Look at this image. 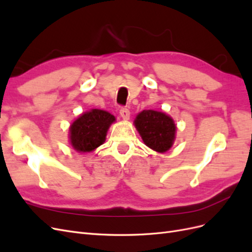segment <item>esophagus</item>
<instances>
[{
    "mask_svg": "<svg viewBox=\"0 0 252 252\" xmlns=\"http://www.w3.org/2000/svg\"><path fill=\"white\" fill-rule=\"evenodd\" d=\"M120 116L124 121H128L129 118H130V112H129V110L127 108H121Z\"/></svg>",
    "mask_w": 252,
    "mask_h": 252,
    "instance_id": "34e87169",
    "label": "esophagus"
}]
</instances>
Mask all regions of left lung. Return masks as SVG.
Segmentation results:
<instances>
[{
	"mask_svg": "<svg viewBox=\"0 0 252 252\" xmlns=\"http://www.w3.org/2000/svg\"><path fill=\"white\" fill-rule=\"evenodd\" d=\"M133 124L144 144L150 149L164 154L172 147L177 125L168 114L152 109L143 110L135 117Z\"/></svg>",
	"mask_w": 252,
	"mask_h": 252,
	"instance_id": "left-lung-1",
	"label": "left lung"
}]
</instances>
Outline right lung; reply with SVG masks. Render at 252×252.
<instances>
[{
    "mask_svg": "<svg viewBox=\"0 0 252 252\" xmlns=\"http://www.w3.org/2000/svg\"><path fill=\"white\" fill-rule=\"evenodd\" d=\"M116 118L101 109H91L82 113L69 127V143L78 152H91L106 141V135Z\"/></svg>",
    "mask_w": 252,
    "mask_h": 252,
    "instance_id": "1",
    "label": "right lung"
}]
</instances>
